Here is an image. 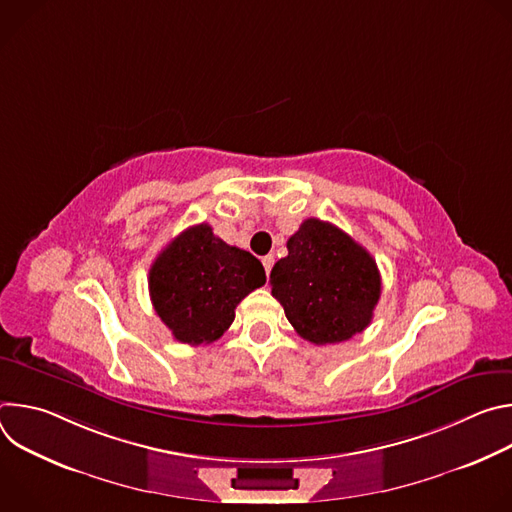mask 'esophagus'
<instances>
[{"instance_id": "esophagus-1", "label": "esophagus", "mask_w": 512, "mask_h": 512, "mask_svg": "<svg viewBox=\"0 0 512 512\" xmlns=\"http://www.w3.org/2000/svg\"><path fill=\"white\" fill-rule=\"evenodd\" d=\"M261 261H263V267H265V273H267V275H269V273H271V267H273V261H275V259H273V255H265V257H263V259H261Z\"/></svg>"}]
</instances>
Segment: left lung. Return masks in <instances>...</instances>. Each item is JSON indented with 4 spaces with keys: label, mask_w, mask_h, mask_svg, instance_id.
<instances>
[{
    "label": "left lung",
    "mask_w": 512,
    "mask_h": 512,
    "mask_svg": "<svg viewBox=\"0 0 512 512\" xmlns=\"http://www.w3.org/2000/svg\"><path fill=\"white\" fill-rule=\"evenodd\" d=\"M271 294L296 332L314 344L350 340L373 320L381 273L371 253L338 227L308 218L269 275Z\"/></svg>",
    "instance_id": "left-lung-1"
}]
</instances>
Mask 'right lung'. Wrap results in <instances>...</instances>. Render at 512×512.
Segmentation results:
<instances>
[{"label":"right lung","mask_w":512,"mask_h":512,"mask_svg":"<svg viewBox=\"0 0 512 512\" xmlns=\"http://www.w3.org/2000/svg\"><path fill=\"white\" fill-rule=\"evenodd\" d=\"M263 283L261 261L218 239L206 223L182 231L150 267L156 314L190 346L221 338L239 302Z\"/></svg>","instance_id":"right-lung-1"}]
</instances>
